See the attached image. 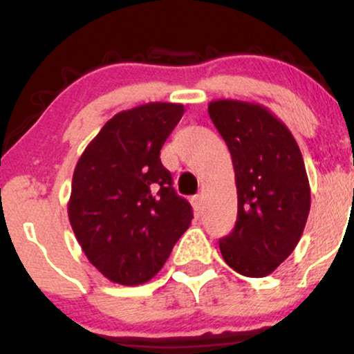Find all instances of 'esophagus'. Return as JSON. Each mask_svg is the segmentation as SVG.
<instances>
[{
	"instance_id": "obj_1",
	"label": "esophagus",
	"mask_w": 354,
	"mask_h": 354,
	"mask_svg": "<svg viewBox=\"0 0 354 354\" xmlns=\"http://www.w3.org/2000/svg\"><path fill=\"white\" fill-rule=\"evenodd\" d=\"M191 205H193L194 211H196V213L200 214L201 211H203V196H201V194H196V196L191 198Z\"/></svg>"
}]
</instances>
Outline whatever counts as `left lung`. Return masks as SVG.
<instances>
[{
    "mask_svg": "<svg viewBox=\"0 0 354 354\" xmlns=\"http://www.w3.org/2000/svg\"><path fill=\"white\" fill-rule=\"evenodd\" d=\"M208 113L228 145L238 189L236 225L219 250L236 273L263 278L293 253L306 225L311 193L301 151L265 106L218 100Z\"/></svg>",
    "mask_w": 354,
    "mask_h": 354,
    "instance_id": "8db88e82",
    "label": "left lung"
}]
</instances>
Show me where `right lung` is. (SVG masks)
Segmentation results:
<instances>
[{
	"label": "right lung",
	"mask_w": 354,
	"mask_h": 354,
	"mask_svg": "<svg viewBox=\"0 0 354 354\" xmlns=\"http://www.w3.org/2000/svg\"><path fill=\"white\" fill-rule=\"evenodd\" d=\"M183 113L176 103L118 113L78 160L68 216L89 263L109 281H149L189 228L193 209L160 158Z\"/></svg>",
	"instance_id": "add662e5"
}]
</instances>
